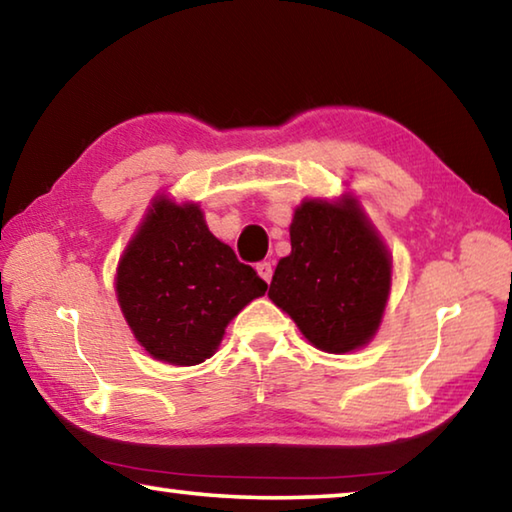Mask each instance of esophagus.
<instances>
[{
    "instance_id": "esophagus-1",
    "label": "esophagus",
    "mask_w": 512,
    "mask_h": 512,
    "mask_svg": "<svg viewBox=\"0 0 512 512\" xmlns=\"http://www.w3.org/2000/svg\"><path fill=\"white\" fill-rule=\"evenodd\" d=\"M257 273H259V277H262L264 282H271V277H273V264H271V262H259V264H257Z\"/></svg>"
}]
</instances>
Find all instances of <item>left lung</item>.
Masks as SVG:
<instances>
[{
  "mask_svg": "<svg viewBox=\"0 0 512 512\" xmlns=\"http://www.w3.org/2000/svg\"><path fill=\"white\" fill-rule=\"evenodd\" d=\"M291 255L277 262L268 298L318 350L363 348L379 329L391 293V255L357 198L302 201Z\"/></svg>",
  "mask_w": 512,
  "mask_h": 512,
  "instance_id": "left-lung-1",
  "label": "left lung"
}]
</instances>
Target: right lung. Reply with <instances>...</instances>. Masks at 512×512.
Instances as JSON below:
<instances>
[{
	"label": "right lung",
	"instance_id": "obj_1",
	"mask_svg": "<svg viewBox=\"0 0 512 512\" xmlns=\"http://www.w3.org/2000/svg\"><path fill=\"white\" fill-rule=\"evenodd\" d=\"M268 284L216 239L196 203L155 198L117 266L115 291L128 327L153 359L196 366L225 327Z\"/></svg>",
	"mask_w": 512,
	"mask_h": 512
}]
</instances>
